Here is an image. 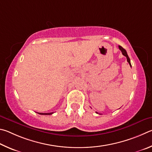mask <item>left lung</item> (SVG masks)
Instances as JSON below:
<instances>
[{
  "label": "left lung",
  "mask_w": 152,
  "mask_h": 152,
  "mask_svg": "<svg viewBox=\"0 0 152 152\" xmlns=\"http://www.w3.org/2000/svg\"><path fill=\"white\" fill-rule=\"evenodd\" d=\"M119 49L121 50V53H122V54H123L125 57H126V58H127V62L129 63V65H130V66H131L132 67V65H131V63H130V58H129V57H128V55H127V51L126 50H125L123 47H121V46H119ZM97 113H98L97 112H96ZM99 114V113H98Z\"/></svg>",
  "instance_id": "8db88e82"
}]
</instances>
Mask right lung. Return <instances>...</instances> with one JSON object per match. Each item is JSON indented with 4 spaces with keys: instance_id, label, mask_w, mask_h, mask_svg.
Wrapping results in <instances>:
<instances>
[{
    "instance_id": "add662e5",
    "label": "right lung",
    "mask_w": 152,
    "mask_h": 152,
    "mask_svg": "<svg viewBox=\"0 0 152 152\" xmlns=\"http://www.w3.org/2000/svg\"><path fill=\"white\" fill-rule=\"evenodd\" d=\"M40 115H51V114L53 113V112L51 113H38Z\"/></svg>"
}]
</instances>
